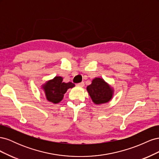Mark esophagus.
Here are the masks:
<instances>
[{"label": "esophagus", "instance_id": "esophagus-1", "mask_svg": "<svg viewBox=\"0 0 159 159\" xmlns=\"http://www.w3.org/2000/svg\"><path fill=\"white\" fill-rule=\"evenodd\" d=\"M78 85L80 86V87L82 88V87H84V82H83V81H82V82H81L80 84H78Z\"/></svg>", "mask_w": 159, "mask_h": 159}]
</instances>
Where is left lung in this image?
Returning a JSON list of instances; mask_svg holds the SVG:
<instances>
[{"instance_id": "1", "label": "left lung", "mask_w": 159, "mask_h": 159, "mask_svg": "<svg viewBox=\"0 0 159 159\" xmlns=\"http://www.w3.org/2000/svg\"><path fill=\"white\" fill-rule=\"evenodd\" d=\"M88 92L95 105L107 103L113 99L115 90L102 78H95L87 88Z\"/></svg>"}]
</instances>
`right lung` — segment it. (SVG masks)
Here are the masks:
<instances>
[{
    "mask_svg": "<svg viewBox=\"0 0 159 159\" xmlns=\"http://www.w3.org/2000/svg\"><path fill=\"white\" fill-rule=\"evenodd\" d=\"M74 87H75L74 84L71 82L65 83L63 81L62 77L56 76L43 84L41 88L44 91L47 101L56 104L63 99L64 95L68 89Z\"/></svg>",
    "mask_w": 159,
    "mask_h": 159,
    "instance_id": "add662e5",
    "label": "right lung"
}]
</instances>
